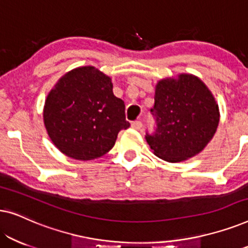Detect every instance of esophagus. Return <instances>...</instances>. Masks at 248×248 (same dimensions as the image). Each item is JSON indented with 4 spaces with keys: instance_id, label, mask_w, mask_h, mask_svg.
I'll return each mask as SVG.
<instances>
[{
    "instance_id": "obj_1",
    "label": "esophagus",
    "mask_w": 248,
    "mask_h": 248,
    "mask_svg": "<svg viewBox=\"0 0 248 248\" xmlns=\"http://www.w3.org/2000/svg\"><path fill=\"white\" fill-rule=\"evenodd\" d=\"M132 128H134V130H141L142 128V122L141 121H134L133 123L131 124Z\"/></svg>"
}]
</instances>
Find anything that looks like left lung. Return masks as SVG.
I'll return each instance as SVG.
<instances>
[{
  "instance_id": "obj_1",
  "label": "left lung",
  "mask_w": 248,
  "mask_h": 248,
  "mask_svg": "<svg viewBox=\"0 0 248 248\" xmlns=\"http://www.w3.org/2000/svg\"><path fill=\"white\" fill-rule=\"evenodd\" d=\"M155 131L145 140L157 157L179 162L206 147L219 124V107L208 87L192 74L167 78L155 86L150 109Z\"/></svg>"
}]
</instances>
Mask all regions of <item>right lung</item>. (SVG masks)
<instances>
[{
  "label": "right lung",
  "mask_w": 248,
  "mask_h": 248,
  "mask_svg": "<svg viewBox=\"0 0 248 248\" xmlns=\"http://www.w3.org/2000/svg\"><path fill=\"white\" fill-rule=\"evenodd\" d=\"M44 124L55 147L77 160L107 154L118 132L130 127L111 79L93 66L77 67L61 78L46 98Z\"/></svg>",
  "instance_id": "1"
}]
</instances>
